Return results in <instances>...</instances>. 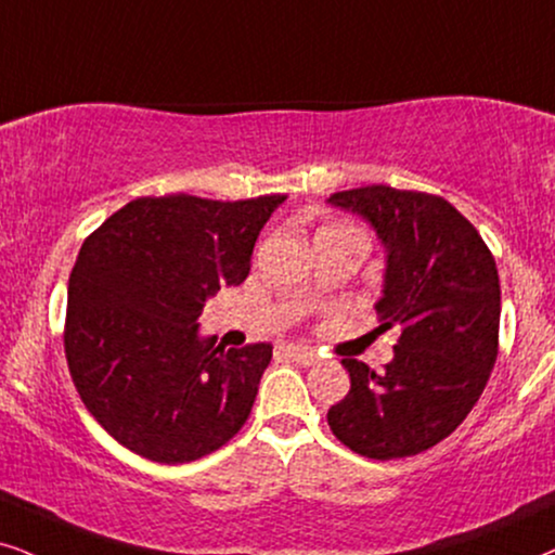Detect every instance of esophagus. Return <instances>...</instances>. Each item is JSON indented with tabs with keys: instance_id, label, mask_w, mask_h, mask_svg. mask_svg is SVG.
<instances>
[{
	"instance_id": "obj_1",
	"label": "esophagus",
	"mask_w": 555,
	"mask_h": 555,
	"mask_svg": "<svg viewBox=\"0 0 555 555\" xmlns=\"http://www.w3.org/2000/svg\"><path fill=\"white\" fill-rule=\"evenodd\" d=\"M283 351H285V357H291L293 362H298V364H306V366H311V364H315L319 362V354H315L313 349H308V347H283Z\"/></svg>"
}]
</instances>
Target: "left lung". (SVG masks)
I'll list each match as a JSON object with an SVG mask.
<instances>
[{"instance_id": "8db88e82", "label": "left lung", "mask_w": 555, "mask_h": 555, "mask_svg": "<svg viewBox=\"0 0 555 555\" xmlns=\"http://www.w3.org/2000/svg\"><path fill=\"white\" fill-rule=\"evenodd\" d=\"M328 204L383 240L379 331H400L385 372L341 359L351 390L328 408V426L359 456H415L462 426L485 392L498 362V264L472 221L434 193L364 185Z\"/></svg>"}]
</instances>
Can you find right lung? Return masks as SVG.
I'll return each mask as SVG.
<instances>
[{"mask_svg": "<svg viewBox=\"0 0 555 555\" xmlns=\"http://www.w3.org/2000/svg\"><path fill=\"white\" fill-rule=\"evenodd\" d=\"M285 198H134L83 242L63 347L83 405L125 449L189 464L247 423L272 347H214L198 315L221 285L247 280L260 229Z\"/></svg>", "mask_w": 555, "mask_h": 555, "instance_id": "1", "label": "right lung"}]
</instances>
